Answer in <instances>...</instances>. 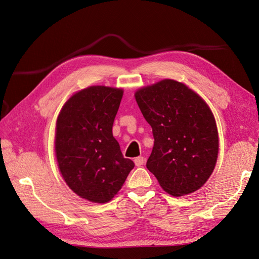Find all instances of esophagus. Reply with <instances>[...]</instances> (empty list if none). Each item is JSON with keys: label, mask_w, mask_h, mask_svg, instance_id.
I'll return each instance as SVG.
<instances>
[{"label": "esophagus", "mask_w": 259, "mask_h": 259, "mask_svg": "<svg viewBox=\"0 0 259 259\" xmlns=\"http://www.w3.org/2000/svg\"><path fill=\"white\" fill-rule=\"evenodd\" d=\"M144 161H145V159H144V157H137L136 159H135V163H136V165L137 166H141V165H143L144 164Z\"/></svg>", "instance_id": "obj_1"}]
</instances>
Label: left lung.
Masks as SVG:
<instances>
[{
	"instance_id": "left-lung-1",
	"label": "left lung",
	"mask_w": 259,
	"mask_h": 259,
	"mask_svg": "<svg viewBox=\"0 0 259 259\" xmlns=\"http://www.w3.org/2000/svg\"><path fill=\"white\" fill-rule=\"evenodd\" d=\"M136 101L154 135L146 166L173 197L195 193L219 157V131L210 106L184 82L162 79L138 89Z\"/></svg>"
}]
</instances>
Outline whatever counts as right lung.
<instances>
[{
    "label": "right lung",
    "mask_w": 259,
    "mask_h": 259,
    "mask_svg": "<svg viewBox=\"0 0 259 259\" xmlns=\"http://www.w3.org/2000/svg\"><path fill=\"white\" fill-rule=\"evenodd\" d=\"M122 95V88L90 86L74 93L58 115V168L73 193L90 202L111 201L135 166L112 132Z\"/></svg>",
    "instance_id": "1"
}]
</instances>
